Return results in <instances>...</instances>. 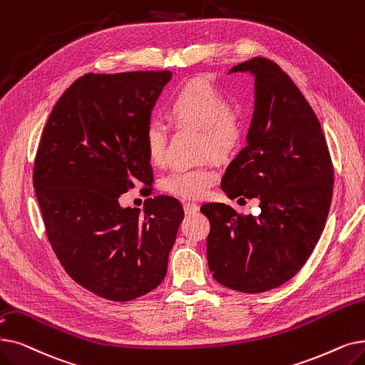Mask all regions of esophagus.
<instances>
[{
	"label": "esophagus",
	"mask_w": 365,
	"mask_h": 365,
	"mask_svg": "<svg viewBox=\"0 0 365 365\" xmlns=\"http://www.w3.org/2000/svg\"><path fill=\"white\" fill-rule=\"evenodd\" d=\"M183 210H185L186 215H194L200 210V207H198V204H195V202H185Z\"/></svg>",
	"instance_id": "esophagus-1"
}]
</instances>
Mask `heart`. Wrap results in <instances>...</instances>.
Segmentation results:
<instances>
[{
    "label": "heart",
    "instance_id": "obj_1",
    "mask_svg": "<svg viewBox=\"0 0 365 365\" xmlns=\"http://www.w3.org/2000/svg\"><path fill=\"white\" fill-rule=\"evenodd\" d=\"M168 118L178 125L200 128V148L216 156L227 155L240 141L243 116L228 106L227 98L213 83L194 81L186 83L168 104ZM165 126L152 120L145 131V145L149 161L161 165L165 161ZM219 174L210 164L178 167L160 180L164 192L185 200H198L217 182Z\"/></svg>",
    "mask_w": 365,
    "mask_h": 365
}]
</instances>
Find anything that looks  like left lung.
Instances as JSON below:
<instances>
[{"label":"left lung","mask_w":365,"mask_h":365,"mask_svg":"<svg viewBox=\"0 0 365 365\" xmlns=\"http://www.w3.org/2000/svg\"><path fill=\"white\" fill-rule=\"evenodd\" d=\"M231 73L255 78V104L243 148L220 187L231 200L258 198V216L224 202L201 207L210 220L207 261L224 287L259 294L292 279L319 242L332 198L331 158L321 123L303 93L273 61L253 58Z\"/></svg>","instance_id":"8db88e82"}]
</instances>
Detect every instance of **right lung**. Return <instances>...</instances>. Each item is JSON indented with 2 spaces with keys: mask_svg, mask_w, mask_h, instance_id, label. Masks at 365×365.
Instances as JSON below:
<instances>
[{
  "mask_svg": "<svg viewBox=\"0 0 365 365\" xmlns=\"http://www.w3.org/2000/svg\"><path fill=\"white\" fill-rule=\"evenodd\" d=\"M171 71L86 74L62 93L44 126L34 189L52 249L95 295L130 301L167 274L182 204L158 195L140 209L119 197L152 183L145 145L152 110Z\"/></svg>",
  "mask_w": 365,
  "mask_h": 365,
  "instance_id": "1",
  "label": "right lung"
}]
</instances>
